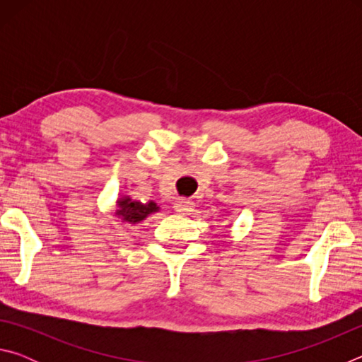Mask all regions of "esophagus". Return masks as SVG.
Wrapping results in <instances>:
<instances>
[{
	"label": "esophagus",
	"instance_id": "34e87169",
	"mask_svg": "<svg viewBox=\"0 0 362 362\" xmlns=\"http://www.w3.org/2000/svg\"><path fill=\"white\" fill-rule=\"evenodd\" d=\"M174 209L177 214H183V216H185V214L193 212L194 204H193V201H189V199H177L174 203Z\"/></svg>",
	"mask_w": 362,
	"mask_h": 362
}]
</instances>
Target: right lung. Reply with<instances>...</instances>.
I'll list each match as a JSON object with an SVG mask.
<instances>
[{"label":"right lung","mask_w":362,"mask_h":362,"mask_svg":"<svg viewBox=\"0 0 362 362\" xmlns=\"http://www.w3.org/2000/svg\"><path fill=\"white\" fill-rule=\"evenodd\" d=\"M158 211L159 207L155 201L140 203V201L131 199L129 196H122V198H118V201H116L115 216H118L122 222L139 223L148 217L150 214H155Z\"/></svg>","instance_id":"add662e5"}]
</instances>
